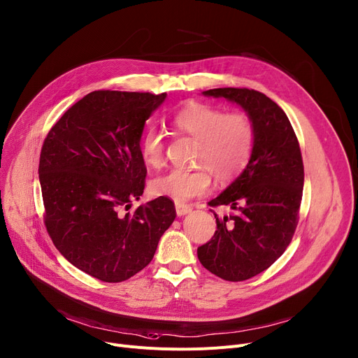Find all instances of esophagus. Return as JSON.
Returning <instances> with one entry per match:
<instances>
[{
  "instance_id": "obj_1",
  "label": "esophagus",
  "mask_w": 358,
  "mask_h": 358,
  "mask_svg": "<svg viewBox=\"0 0 358 358\" xmlns=\"http://www.w3.org/2000/svg\"><path fill=\"white\" fill-rule=\"evenodd\" d=\"M176 211L178 216H184V214L192 211V206H187V204H182V203H176Z\"/></svg>"
}]
</instances>
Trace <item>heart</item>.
<instances>
[{
	"mask_svg": "<svg viewBox=\"0 0 358 358\" xmlns=\"http://www.w3.org/2000/svg\"><path fill=\"white\" fill-rule=\"evenodd\" d=\"M174 128L199 141L194 170H171L151 181V192L158 197H169L185 203L200 197L211 182L208 171L219 182H229L248 166L255 144L256 128L252 117L241 110L224 112L203 102H189L173 117ZM141 157L152 169L164 162V135L157 128H148L141 136Z\"/></svg>",
	"mask_w": 358,
	"mask_h": 358,
	"instance_id": "b5f03b06",
	"label": "heart"
}]
</instances>
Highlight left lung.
Here are the masks:
<instances>
[{
    "mask_svg": "<svg viewBox=\"0 0 358 358\" xmlns=\"http://www.w3.org/2000/svg\"><path fill=\"white\" fill-rule=\"evenodd\" d=\"M203 93L239 103L256 128L253 155L245 171L208 201L210 207H230L231 214L220 219L211 210L217 230L197 249L207 271L241 282L266 271L289 246L299 220L303 162L287 113L266 94L246 87Z\"/></svg>",
    "mask_w": 358,
    "mask_h": 358,
    "instance_id": "1",
    "label": "left lung"
}]
</instances>
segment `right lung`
<instances>
[{
  "label": "right lung",
  "instance_id": "right-lung-1",
  "mask_svg": "<svg viewBox=\"0 0 358 358\" xmlns=\"http://www.w3.org/2000/svg\"><path fill=\"white\" fill-rule=\"evenodd\" d=\"M166 93L94 90L47 134L38 177L44 226L71 265L122 282L152 260L176 206L158 197L129 211L145 188L139 141Z\"/></svg>",
  "mask_w": 358,
  "mask_h": 358
}]
</instances>
